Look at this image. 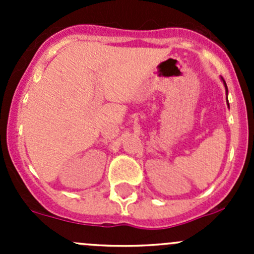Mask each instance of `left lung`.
Returning <instances> with one entry per match:
<instances>
[{"label":"left lung","mask_w":254,"mask_h":254,"mask_svg":"<svg viewBox=\"0 0 254 254\" xmlns=\"http://www.w3.org/2000/svg\"><path fill=\"white\" fill-rule=\"evenodd\" d=\"M225 82V81H224ZM225 86H226V83H225ZM226 89H227V87H226Z\"/></svg>","instance_id":"left-lung-1"}]
</instances>
